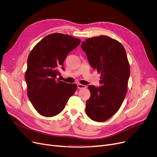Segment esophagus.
<instances>
[{
  "mask_svg": "<svg viewBox=\"0 0 157 157\" xmlns=\"http://www.w3.org/2000/svg\"><path fill=\"white\" fill-rule=\"evenodd\" d=\"M78 88L79 89H83V88H86V86L84 85H82V84H78Z\"/></svg>",
  "mask_w": 157,
  "mask_h": 157,
  "instance_id": "1",
  "label": "esophagus"
}]
</instances>
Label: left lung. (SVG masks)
<instances>
[{
  "mask_svg": "<svg viewBox=\"0 0 157 157\" xmlns=\"http://www.w3.org/2000/svg\"><path fill=\"white\" fill-rule=\"evenodd\" d=\"M81 48L92 67L101 74L100 88L88 87L90 97L85 112L92 120L104 121L119 110L127 92L130 70L125 49L118 40L106 36L86 39Z\"/></svg>",
  "mask_w": 157,
  "mask_h": 157,
  "instance_id": "1",
  "label": "left lung"
}]
</instances>
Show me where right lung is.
I'll list each match as a JSON object with an SVG mask.
<instances>
[{
  "label": "right lung",
  "instance_id": "obj_1",
  "mask_svg": "<svg viewBox=\"0 0 157 157\" xmlns=\"http://www.w3.org/2000/svg\"><path fill=\"white\" fill-rule=\"evenodd\" d=\"M80 43L79 39L54 33L40 40L30 52L25 74L27 95L42 116L52 117L61 113L76 91V84L56 79V76L60 69H64L67 55Z\"/></svg>",
  "mask_w": 157,
  "mask_h": 157
}]
</instances>
